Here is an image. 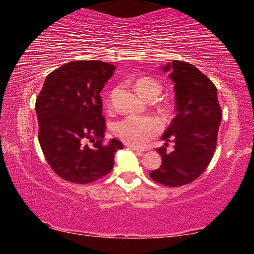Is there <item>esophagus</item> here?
I'll list each match as a JSON object with an SVG mask.
<instances>
[{
  "mask_svg": "<svg viewBox=\"0 0 254 254\" xmlns=\"http://www.w3.org/2000/svg\"><path fill=\"white\" fill-rule=\"evenodd\" d=\"M128 148H130L131 150H133V151H134L137 156H142V153L144 152V150H141V149H137V148H134V147H132V145H128Z\"/></svg>",
  "mask_w": 254,
  "mask_h": 254,
  "instance_id": "obj_1",
  "label": "esophagus"
}]
</instances>
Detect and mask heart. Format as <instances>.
Here are the masks:
<instances>
[{
    "label": "heart",
    "instance_id": "heart-1",
    "mask_svg": "<svg viewBox=\"0 0 254 254\" xmlns=\"http://www.w3.org/2000/svg\"><path fill=\"white\" fill-rule=\"evenodd\" d=\"M136 89L144 98L158 95L160 84L152 78H141L136 81ZM162 124L154 117L128 115L113 126V132L123 142L132 147H142L161 131Z\"/></svg>",
    "mask_w": 254,
    "mask_h": 254
}]
</instances>
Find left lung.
I'll use <instances>...</instances> for the list:
<instances>
[{
    "label": "left lung",
    "instance_id": "left-lung-1",
    "mask_svg": "<svg viewBox=\"0 0 254 254\" xmlns=\"http://www.w3.org/2000/svg\"><path fill=\"white\" fill-rule=\"evenodd\" d=\"M174 83L177 115L161 136L165 145L157 149L162 158L160 168L150 177L168 187L194 182L204 173L216 148L222 111L217 89L207 76L194 65L173 60L161 67ZM169 142L175 143L171 153Z\"/></svg>",
    "mask_w": 254,
    "mask_h": 254
}]
</instances>
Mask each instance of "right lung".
<instances>
[{
  "label": "right lung",
  "mask_w": 254,
  "mask_h": 254,
  "mask_svg": "<svg viewBox=\"0 0 254 254\" xmlns=\"http://www.w3.org/2000/svg\"><path fill=\"white\" fill-rule=\"evenodd\" d=\"M115 67L97 60L67 63L46 77L36 101L40 147L60 178L89 184L113 168L114 154L123 143L106 131L100 93Z\"/></svg>",
  "instance_id": "obj_1"
}]
</instances>
